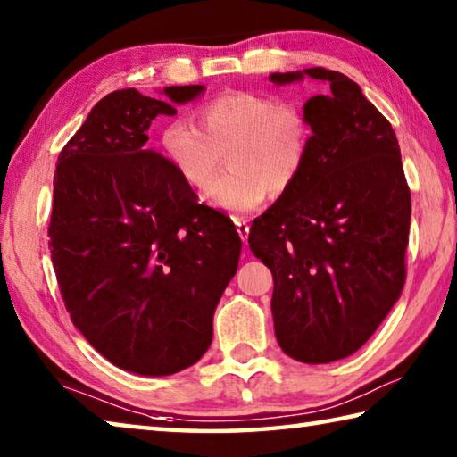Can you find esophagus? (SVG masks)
Listing matches in <instances>:
<instances>
[{"label":"esophagus","mask_w":457,"mask_h":457,"mask_svg":"<svg viewBox=\"0 0 457 457\" xmlns=\"http://www.w3.org/2000/svg\"><path fill=\"white\" fill-rule=\"evenodd\" d=\"M234 223H236V229H237V234H239V237L244 239H247V234H250V220H245V218H234Z\"/></svg>","instance_id":"1"}]
</instances>
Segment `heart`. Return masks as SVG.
<instances>
[{"instance_id": "b5f03b06", "label": "heart", "mask_w": 457, "mask_h": 457, "mask_svg": "<svg viewBox=\"0 0 457 457\" xmlns=\"http://www.w3.org/2000/svg\"><path fill=\"white\" fill-rule=\"evenodd\" d=\"M311 122L300 108L252 90H234L207 100L195 125L173 119L161 129L159 149L185 185L205 189L228 153L232 171L207 189L212 205L252 212L290 191L304 173L311 151Z\"/></svg>"}]
</instances>
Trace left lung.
Here are the masks:
<instances>
[{"mask_svg": "<svg viewBox=\"0 0 457 457\" xmlns=\"http://www.w3.org/2000/svg\"><path fill=\"white\" fill-rule=\"evenodd\" d=\"M304 76L327 84L304 104L312 130L304 173L252 223L247 244L274 276L280 349L322 365L357 353L399 300L411 193L395 130L357 82L327 68L270 80Z\"/></svg>", "mask_w": 457, "mask_h": 457, "instance_id": "obj_1", "label": "left lung"}]
</instances>
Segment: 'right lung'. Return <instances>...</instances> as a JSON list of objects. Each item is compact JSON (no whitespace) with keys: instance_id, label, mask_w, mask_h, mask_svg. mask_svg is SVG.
Segmentation results:
<instances>
[{"instance_id":"1","label":"right lung","mask_w":457,"mask_h":457,"mask_svg":"<svg viewBox=\"0 0 457 457\" xmlns=\"http://www.w3.org/2000/svg\"><path fill=\"white\" fill-rule=\"evenodd\" d=\"M204 90L111 92L62 149L54 173L48 236L66 311L104 359L137 375H173L204 357L242 252L228 215L197 204L149 149L151 122Z\"/></svg>"}]
</instances>
